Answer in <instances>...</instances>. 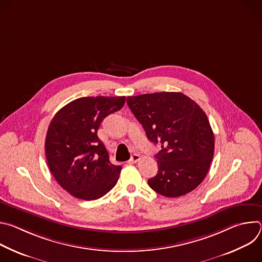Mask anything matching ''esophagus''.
Masks as SVG:
<instances>
[{
	"instance_id": "1",
	"label": "esophagus",
	"mask_w": 262,
	"mask_h": 262,
	"mask_svg": "<svg viewBox=\"0 0 262 262\" xmlns=\"http://www.w3.org/2000/svg\"><path fill=\"white\" fill-rule=\"evenodd\" d=\"M141 160V156H139V155H137V154H135V155H133L132 156V158L128 160V164H135V163H137L138 161H140Z\"/></svg>"
}]
</instances>
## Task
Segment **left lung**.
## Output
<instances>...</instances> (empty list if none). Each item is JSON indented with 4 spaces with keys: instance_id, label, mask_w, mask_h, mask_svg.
<instances>
[{
    "instance_id": "obj_1",
    "label": "left lung",
    "mask_w": 262,
    "mask_h": 262,
    "mask_svg": "<svg viewBox=\"0 0 262 262\" xmlns=\"http://www.w3.org/2000/svg\"><path fill=\"white\" fill-rule=\"evenodd\" d=\"M127 104L149 141L161 143L158 174L148 184L169 198L195 190L205 178L214 152V136L204 111L180 92L128 96Z\"/></svg>"
}]
</instances>
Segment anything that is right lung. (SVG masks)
<instances>
[{
    "label": "right lung",
    "mask_w": 262,
    "mask_h": 262,
    "mask_svg": "<svg viewBox=\"0 0 262 262\" xmlns=\"http://www.w3.org/2000/svg\"><path fill=\"white\" fill-rule=\"evenodd\" d=\"M125 96L81 97L52 119L46 138L49 168L62 188L82 200H95L114 188L121 166L110 162L97 136L101 121L119 111Z\"/></svg>",
    "instance_id": "right-lung-1"
}]
</instances>
